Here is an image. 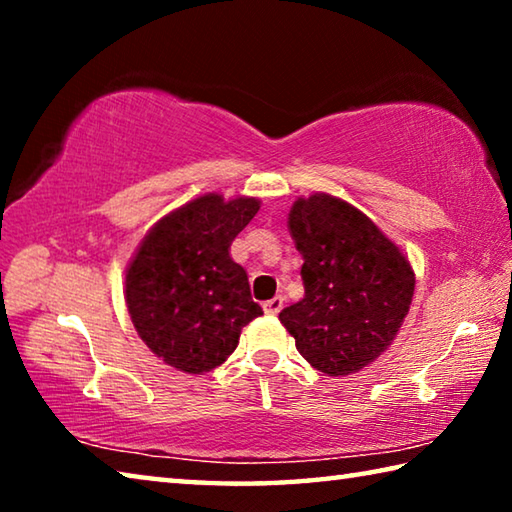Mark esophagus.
Listing matches in <instances>:
<instances>
[{
    "mask_svg": "<svg viewBox=\"0 0 512 512\" xmlns=\"http://www.w3.org/2000/svg\"><path fill=\"white\" fill-rule=\"evenodd\" d=\"M282 307H284V298L282 296H275V298L264 302V311H266V314H271V316L280 314Z\"/></svg>",
    "mask_w": 512,
    "mask_h": 512,
    "instance_id": "esophagus-1",
    "label": "esophagus"
}]
</instances>
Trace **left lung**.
<instances>
[{
    "label": "left lung",
    "mask_w": 512,
    "mask_h": 512,
    "mask_svg": "<svg viewBox=\"0 0 512 512\" xmlns=\"http://www.w3.org/2000/svg\"><path fill=\"white\" fill-rule=\"evenodd\" d=\"M289 232L302 255L305 298L280 311L298 352L329 377L375 361L409 314L415 275L384 232L329 194L298 198Z\"/></svg>",
    "instance_id": "left-lung-1"
}]
</instances>
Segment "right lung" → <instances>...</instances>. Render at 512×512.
<instances>
[{"label":"right lung","mask_w":512,"mask_h":512,"mask_svg":"<svg viewBox=\"0 0 512 512\" xmlns=\"http://www.w3.org/2000/svg\"><path fill=\"white\" fill-rule=\"evenodd\" d=\"M259 210L257 198L198 196L160 219L126 271L133 325L167 366L203 375L235 352L241 327L262 316L230 246Z\"/></svg>","instance_id":"right-lung-1"}]
</instances>
